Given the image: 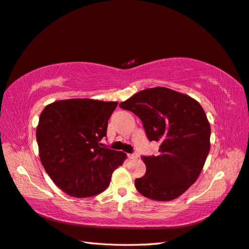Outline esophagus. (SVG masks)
<instances>
[{"label":"esophagus","mask_w":249,"mask_h":249,"mask_svg":"<svg viewBox=\"0 0 249 249\" xmlns=\"http://www.w3.org/2000/svg\"><path fill=\"white\" fill-rule=\"evenodd\" d=\"M128 158L131 159V160H135V159H137V154H135V153H129L128 154Z\"/></svg>","instance_id":"1"}]
</instances>
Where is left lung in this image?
Masks as SVG:
<instances>
[{"label":"left lung","instance_id":"obj_1","mask_svg":"<svg viewBox=\"0 0 249 249\" xmlns=\"http://www.w3.org/2000/svg\"><path fill=\"white\" fill-rule=\"evenodd\" d=\"M142 120L149 141L160 142L159 156L142 157L146 174L135 180L142 196L170 201L199 177L210 151L209 120L195 99L166 87L136 92L119 104Z\"/></svg>","mask_w":249,"mask_h":249}]
</instances>
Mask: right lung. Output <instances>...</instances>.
I'll return each mask as SVG.
<instances>
[{"label":"right lung","mask_w":249,"mask_h":249,"mask_svg":"<svg viewBox=\"0 0 249 249\" xmlns=\"http://www.w3.org/2000/svg\"><path fill=\"white\" fill-rule=\"evenodd\" d=\"M118 102L55 101L43 108L36 130L39 158L53 182L69 196L91 197L109 185L126 154L104 148L107 121Z\"/></svg>","instance_id":"right-lung-1"}]
</instances>
